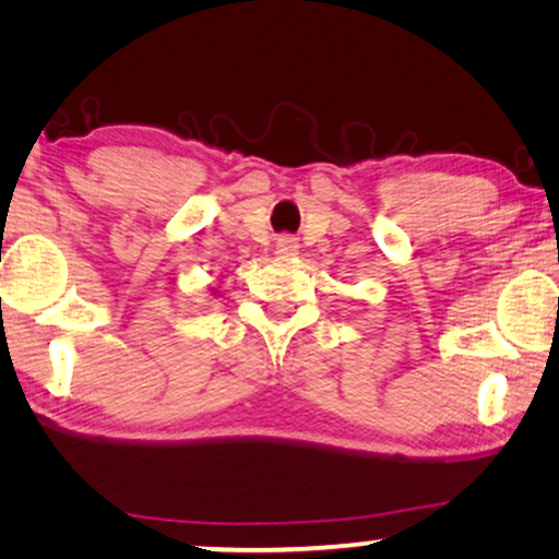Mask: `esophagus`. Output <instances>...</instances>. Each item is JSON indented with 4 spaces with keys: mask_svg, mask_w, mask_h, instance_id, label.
Segmentation results:
<instances>
[{
    "mask_svg": "<svg viewBox=\"0 0 559 559\" xmlns=\"http://www.w3.org/2000/svg\"><path fill=\"white\" fill-rule=\"evenodd\" d=\"M274 254L282 259H293L300 254V243H297L295 236H280L277 243H274Z\"/></svg>",
    "mask_w": 559,
    "mask_h": 559,
    "instance_id": "esophagus-1",
    "label": "esophagus"
}]
</instances>
